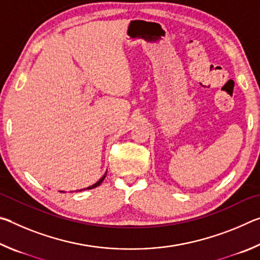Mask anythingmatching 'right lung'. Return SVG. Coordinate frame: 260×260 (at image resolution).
I'll return each instance as SVG.
<instances>
[{
  "label": "right lung",
  "instance_id": "1",
  "mask_svg": "<svg viewBox=\"0 0 260 260\" xmlns=\"http://www.w3.org/2000/svg\"><path fill=\"white\" fill-rule=\"evenodd\" d=\"M105 177H107V172L104 173V175L102 178H101L98 182H95L94 184H91V186H89V187H87V188H83V189H79V190H77V191H82V190H89V189H93V188H96V187H99L101 183L103 182V180L105 179ZM60 192H65V191H63V190H60Z\"/></svg>",
  "mask_w": 260,
  "mask_h": 260
}]
</instances>
